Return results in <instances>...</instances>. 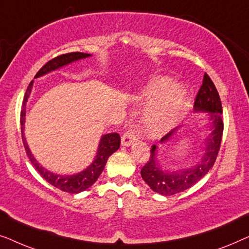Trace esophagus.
Masks as SVG:
<instances>
[{"instance_id": "esophagus-1", "label": "esophagus", "mask_w": 249, "mask_h": 249, "mask_svg": "<svg viewBox=\"0 0 249 249\" xmlns=\"http://www.w3.org/2000/svg\"><path fill=\"white\" fill-rule=\"evenodd\" d=\"M136 137H137V136H136L135 129L129 128L128 130L125 131L124 134L122 135V137H121V144H122V146L131 145V142L135 141Z\"/></svg>"}]
</instances>
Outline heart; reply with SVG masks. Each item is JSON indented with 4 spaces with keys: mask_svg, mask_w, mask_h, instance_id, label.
<instances>
[{
    "mask_svg": "<svg viewBox=\"0 0 249 249\" xmlns=\"http://www.w3.org/2000/svg\"><path fill=\"white\" fill-rule=\"evenodd\" d=\"M148 98L155 101L145 112L146 127L153 135H162L176 125L185 111L188 94L185 88L176 86L169 77H158L147 89Z\"/></svg>",
    "mask_w": 249,
    "mask_h": 249,
    "instance_id": "1",
    "label": "heart"
}]
</instances>
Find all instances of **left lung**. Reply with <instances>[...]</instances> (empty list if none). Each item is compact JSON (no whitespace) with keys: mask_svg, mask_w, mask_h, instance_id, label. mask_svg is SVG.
I'll list each match as a JSON object with an SVG mask.
<instances>
[{"mask_svg":"<svg viewBox=\"0 0 249 249\" xmlns=\"http://www.w3.org/2000/svg\"><path fill=\"white\" fill-rule=\"evenodd\" d=\"M194 108L195 112H210L211 124H212L211 134L205 139V148H204L205 153L200 161L192 168L179 170V171H165L161 169L156 161L155 155L158 147L153 145L151 148V158L141 171L142 178L151 187V189L163 196H171L181 193L198 182L214 165L216 156L219 154L223 134L222 105L215 85L207 73L204 74L203 85L197 93ZM176 130L177 128L162 137V144L169 142Z\"/></svg>","mask_w":249,"mask_h":249,"instance_id":"obj_1","label":"left lung"}]
</instances>
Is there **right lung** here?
Returning <instances> with one entry per match:
<instances>
[{
  "mask_svg": "<svg viewBox=\"0 0 249 249\" xmlns=\"http://www.w3.org/2000/svg\"><path fill=\"white\" fill-rule=\"evenodd\" d=\"M88 56H90V54L80 53V52L62 54V55L54 57V59L50 60L46 64H44V66L39 69L38 72L36 73L35 78L44 76V74L49 73L51 71L59 69V68L67 66V64L69 63H72L74 61L86 59ZM32 88H33V81L29 84V86L26 90L25 98H23L22 110H21V113H20L22 142H23V146H25V149L27 152V155H28V158L30 160V162H32V164L35 166V169L38 171L39 175L42 176L47 182H50L51 185L55 187V188L62 190V192L70 193V194H78V193L84 192V190L89 188V187L96 181L101 173L103 172L104 166L107 164L108 156L113 154V153L115 151H118L119 147H120V142H121L120 136H119V134H117V132L104 135L103 137L101 138L100 145H98V149H97V154L95 156L94 162L91 163L87 169H85L84 171L77 173V175L60 176V175H55V173L47 171V170L44 169L33 156L28 145H27L25 135H23V128H25L23 125H25V117H26V103L27 101H28Z\"/></svg>",
  "mask_w": 249,
  "mask_h": 249,
  "instance_id": "obj_1",
  "label": "right lung"
}]
</instances>
